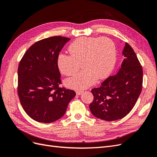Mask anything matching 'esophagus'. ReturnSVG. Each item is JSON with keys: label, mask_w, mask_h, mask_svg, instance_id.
Segmentation results:
<instances>
[{"label": "esophagus", "mask_w": 157, "mask_h": 157, "mask_svg": "<svg viewBox=\"0 0 157 157\" xmlns=\"http://www.w3.org/2000/svg\"><path fill=\"white\" fill-rule=\"evenodd\" d=\"M83 91H81V90H77L76 91V94H77V95H80L81 94H82Z\"/></svg>", "instance_id": "1"}]
</instances>
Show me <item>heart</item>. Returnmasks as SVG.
<instances>
[{"label": "heart", "mask_w": 157, "mask_h": 157, "mask_svg": "<svg viewBox=\"0 0 157 157\" xmlns=\"http://www.w3.org/2000/svg\"><path fill=\"white\" fill-rule=\"evenodd\" d=\"M70 55L61 53L57 58L58 67L63 75L71 76L79 70V63L84 69L66 80V84L75 89H84L96 82L97 78L107 77L116 61V48L107 37L82 36L69 46Z\"/></svg>", "instance_id": "heart-1"}]
</instances>
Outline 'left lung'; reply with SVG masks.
<instances>
[{
	"instance_id": "left-lung-1",
	"label": "left lung",
	"mask_w": 157,
	"mask_h": 157,
	"mask_svg": "<svg viewBox=\"0 0 157 157\" xmlns=\"http://www.w3.org/2000/svg\"><path fill=\"white\" fill-rule=\"evenodd\" d=\"M124 59L118 72L110 76L99 88L91 90L90 111L105 121L119 120L129 113L138 99L143 84V69L131 46L127 42L122 51Z\"/></svg>"
}]
</instances>
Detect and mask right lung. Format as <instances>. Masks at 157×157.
<instances>
[{
	"mask_svg": "<svg viewBox=\"0 0 157 157\" xmlns=\"http://www.w3.org/2000/svg\"><path fill=\"white\" fill-rule=\"evenodd\" d=\"M71 39L46 38L29 47L18 66L17 94L28 116L39 122L50 123L62 117L75 96L74 90L60 87L57 58Z\"/></svg>",
	"mask_w": 157,
	"mask_h": 157,
	"instance_id": "right-lung-1",
	"label": "right lung"
}]
</instances>
